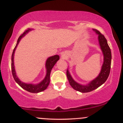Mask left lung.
I'll use <instances>...</instances> for the list:
<instances>
[{
	"label": "left lung",
	"instance_id": "8db88e82",
	"mask_svg": "<svg viewBox=\"0 0 123 123\" xmlns=\"http://www.w3.org/2000/svg\"><path fill=\"white\" fill-rule=\"evenodd\" d=\"M93 31H95L98 35L99 43L100 47H101L104 56V61L101 72L95 79L93 80L87 85L84 86L81 85V84L76 82L72 77L69 70H67L66 71V76H67L70 85L72 86L73 89L81 92H90L101 86L108 79L110 73V70H111V49L109 46L107 40L104 36V35L101 33L99 31L95 29H93Z\"/></svg>",
	"mask_w": 123,
	"mask_h": 123
}]
</instances>
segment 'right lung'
<instances>
[{"label":"right lung","instance_id":"1","mask_svg":"<svg viewBox=\"0 0 123 123\" xmlns=\"http://www.w3.org/2000/svg\"><path fill=\"white\" fill-rule=\"evenodd\" d=\"M31 31V29L29 28L27 30H26L22 33V35L19 36V38L18 39L17 43L16 46L14 49L13 52H12V76L14 77V79L15 80V81L18 83V84L19 86H21L22 88L24 89V90H26L27 91L32 92V93H37L42 92V91H44V90H46L48 86L49 85V83H50V73L51 71L52 68H53V66H54V65L55 64L56 62L59 60L60 59V57L58 55H55L52 56V57H49L46 61V75L45 78L41 81L40 83H39L37 84H26V83H23L22 81L19 80V79L18 78V77L16 75V73L15 71V68H14V54L15 50L16 49L17 47L18 43H19V41L22 37H23L28 32Z\"/></svg>","mask_w":123,"mask_h":123}]
</instances>
